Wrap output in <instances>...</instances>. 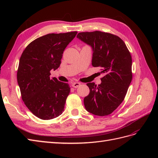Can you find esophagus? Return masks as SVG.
Instances as JSON below:
<instances>
[{"instance_id":"34e87169","label":"esophagus","mask_w":158,"mask_h":158,"mask_svg":"<svg viewBox=\"0 0 158 158\" xmlns=\"http://www.w3.org/2000/svg\"><path fill=\"white\" fill-rule=\"evenodd\" d=\"M80 85H81V83H79V82H74V83H72V86L75 88H78V87H79Z\"/></svg>"}]
</instances>
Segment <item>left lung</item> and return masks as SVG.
I'll return each mask as SVG.
<instances>
[{
  "instance_id": "obj_1",
  "label": "left lung",
  "mask_w": 158,
  "mask_h": 158,
  "mask_svg": "<svg viewBox=\"0 0 158 158\" xmlns=\"http://www.w3.org/2000/svg\"><path fill=\"white\" fill-rule=\"evenodd\" d=\"M77 37L91 46L92 64L100 67L104 75L98 85L87 83L89 94L83 100L85 109L95 115H110L123 102L132 81L130 53L122 39L110 33L79 32Z\"/></svg>"
}]
</instances>
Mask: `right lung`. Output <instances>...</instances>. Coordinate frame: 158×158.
<instances>
[{
	"label": "right lung",
	"mask_w": 158,
	"mask_h": 158,
	"mask_svg": "<svg viewBox=\"0 0 158 158\" xmlns=\"http://www.w3.org/2000/svg\"><path fill=\"white\" fill-rule=\"evenodd\" d=\"M77 32L48 34L26 47L20 57L17 79L22 98L39 118L52 119L64 109L70 88L68 83L50 78V70L61 64L62 53Z\"/></svg>",
	"instance_id": "add662e5"
}]
</instances>
